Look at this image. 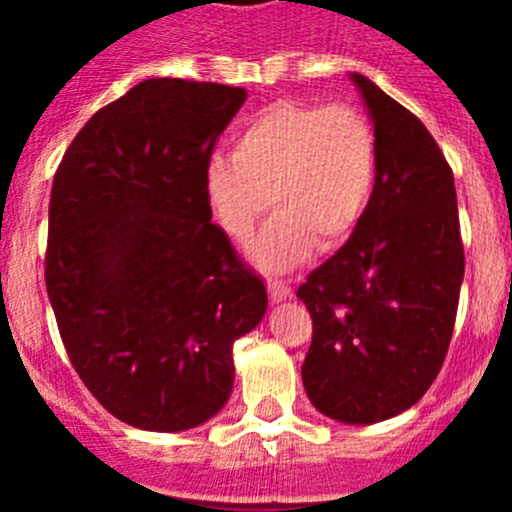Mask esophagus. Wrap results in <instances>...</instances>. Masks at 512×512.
I'll return each instance as SVG.
<instances>
[{
    "mask_svg": "<svg viewBox=\"0 0 512 512\" xmlns=\"http://www.w3.org/2000/svg\"><path fill=\"white\" fill-rule=\"evenodd\" d=\"M267 292H270V302L272 304H280L282 299H287L289 294H292V287L285 285V282L267 280Z\"/></svg>",
    "mask_w": 512,
    "mask_h": 512,
    "instance_id": "obj_1",
    "label": "esophagus"
}]
</instances>
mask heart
Listing matches in <instances>:
<instances>
[{
  "label": "heart",
  "mask_w": 512,
  "mask_h": 512,
  "mask_svg": "<svg viewBox=\"0 0 512 512\" xmlns=\"http://www.w3.org/2000/svg\"><path fill=\"white\" fill-rule=\"evenodd\" d=\"M379 148L369 118L347 103L275 101L232 136V158L205 163L203 188L220 227L245 245L267 205L277 208L255 247L265 270H289L314 242L339 247L369 210Z\"/></svg>",
  "instance_id": "obj_1"
}]
</instances>
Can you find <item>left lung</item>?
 <instances>
[{"mask_svg":"<svg viewBox=\"0 0 512 512\" xmlns=\"http://www.w3.org/2000/svg\"><path fill=\"white\" fill-rule=\"evenodd\" d=\"M352 81L374 121L379 178L349 240L297 289L314 329L302 381L324 416L376 423L411 409L441 371L466 260L438 143L374 81Z\"/></svg>","mask_w":512,"mask_h":512,"instance_id":"1","label":"left lung"}]
</instances>
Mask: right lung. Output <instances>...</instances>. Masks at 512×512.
Returning a JSON list of instances; mask_svg holds the SVG:
<instances>
[{"mask_svg": "<svg viewBox=\"0 0 512 512\" xmlns=\"http://www.w3.org/2000/svg\"><path fill=\"white\" fill-rule=\"evenodd\" d=\"M240 86L146 79L89 118L49 203L46 292L98 404L128 426L185 431L230 399L232 344L265 317L205 198V163Z\"/></svg>", "mask_w": 512, "mask_h": 512, "instance_id": "obj_1", "label": "right lung"}]
</instances>
